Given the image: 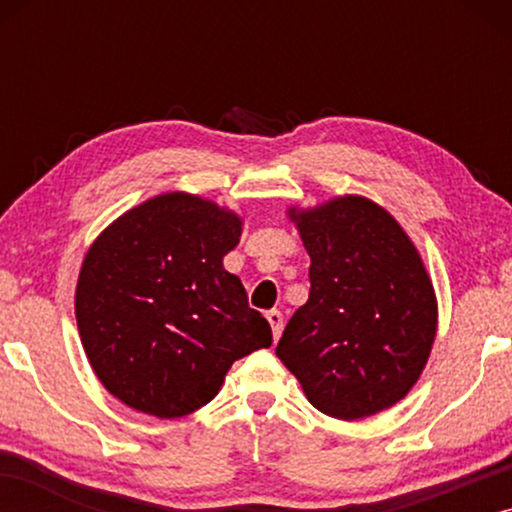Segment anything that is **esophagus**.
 <instances>
[{
	"label": "esophagus",
	"mask_w": 512,
	"mask_h": 512,
	"mask_svg": "<svg viewBox=\"0 0 512 512\" xmlns=\"http://www.w3.org/2000/svg\"><path fill=\"white\" fill-rule=\"evenodd\" d=\"M265 317H268V324H270V328H272V338H279V335H282V328H284V317H282V312H277V310H270L268 314H265Z\"/></svg>",
	"instance_id": "1"
}]
</instances>
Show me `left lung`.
Returning <instances> with one entry per match:
<instances>
[{
	"mask_svg": "<svg viewBox=\"0 0 512 512\" xmlns=\"http://www.w3.org/2000/svg\"><path fill=\"white\" fill-rule=\"evenodd\" d=\"M310 254V298L277 356L328 417L391 408L422 375L438 331V300L422 256L394 216L363 195L289 207Z\"/></svg>",
	"mask_w": 512,
	"mask_h": 512,
	"instance_id": "1",
	"label": "left lung"
}]
</instances>
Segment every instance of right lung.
<instances>
[{
  "instance_id": "1",
  "label": "right lung",
  "mask_w": 512,
  "mask_h": 512,
  "mask_svg": "<svg viewBox=\"0 0 512 512\" xmlns=\"http://www.w3.org/2000/svg\"><path fill=\"white\" fill-rule=\"evenodd\" d=\"M242 216L172 191L111 221L86 251L74 312L104 389L158 419L184 417L219 394L230 366L272 345L223 256Z\"/></svg>"
}]
</instances>
